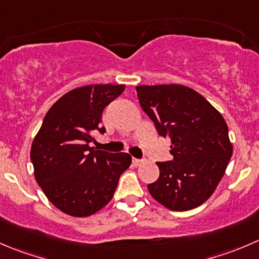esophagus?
Returning a JSON list of instances; mask_svg holds the SVG:
<instances>
[{
    "instance_id": "esophagus-1",
    "label": "esophagus",
    "mask_w": 259,
    "mask_h": 259,
    "mask_svg": "<svg viewBox=\"0 0 259 259\" xmlns=\"http://www.w3.org/2000/svg\"><path fill=\"white\" fill-rule=\"evenodd\" d=\"M143 162H144V160H143V159H138V158H133V164H134V165H140Z\"/></svg>"
}]
</instances>
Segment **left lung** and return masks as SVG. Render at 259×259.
Wrapping results in <instances>:
<instances>
[{"instance_id": "obj_1", "label": "left lung", "mask_w": 259, "mask_h": 259, "mask_svg": "<svg viewBox=\"0 0 259 259\" xmlns=\"http://www.w3.org/2000/svg\"><path fill=\"white\" fill-rule=\"evenodd\" d=\"M143 111L160 137L169 138L172 160L157 162L150 195L173 211L204 204L219 185L233 154L228 125L204 96L181 84L137 86Z\"/></svg>"}]
</instances>
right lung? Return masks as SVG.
I'll return each mask as SVG.
<instances>
[{
	"instance_id": "1",
	"label": "right lung",
	"mask_w": 259,
	"mask_h": 259,
	"mask_svg": "<svg viewBox=\"0 0 259 259\" xmlns=\"http://www.w3.org/2000/svg\"><path fill=\"white\" fill-rule=\"evenodd\" d=\"M124 90V84L78 87L60 97L45 115L30 158L37 185L60 211L83 218L101 210L132 163L127 153L90 147L94 134L106 132L104 109Z\"/></svg>"
}]
</instances>
